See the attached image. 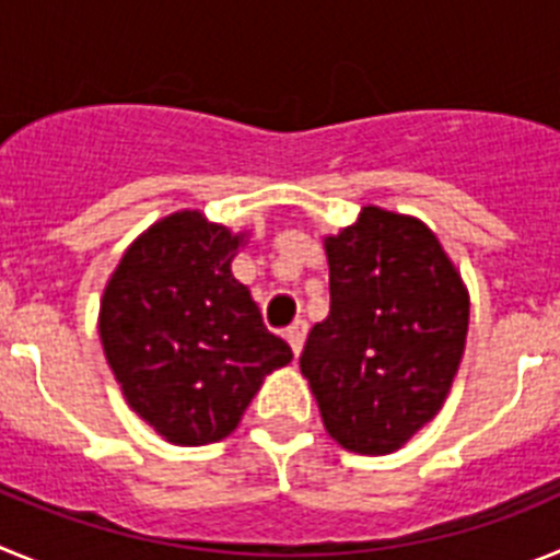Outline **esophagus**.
I'll use <instances>...</instances> for the list:
<instances>
[{
	"mask_svg": "<svg viewBox=\"0 0 560 560\" xmlns=\"http://www.w3.org/2000/svg\"><path fill=\"white\" fill-rule=\"evenodd\" d=\"M305 336H308V325H305V319H296L291 328H285V339H289L291 350H294V355H300V350H303L305 345Z\"/></svg>",
	"mask_w": 560,
	"mask_h": 560,
	"instance_id": "obj_1",
	"label": "esophagus"
}]
</instances>
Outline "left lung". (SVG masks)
Returning <instances> with one entry per match:
<instances>
[{
	"label": "left lung",
	"mask_w": 560,
	"mask_h": 560,
	"mask_svg": "<svg viewBox=\"0 0 560 560\" xmlns=\"http://www.w3.org/2000/svg\"><path fill=\"white\" fill-rule=\"evenodd\" d=\"M325 255L330 314L311 328L300 370L341 448L398 452L452 389L468 291L423 221L381 207L325 237Z\"/></svg>",
	"instance_id": "left-lung-1"
}]
</instances>
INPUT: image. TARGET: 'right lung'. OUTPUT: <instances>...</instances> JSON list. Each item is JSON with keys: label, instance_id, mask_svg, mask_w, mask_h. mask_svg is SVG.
Masks as SVG:
<instances>
[{"label": "right lung", "instance_id": "add662e5", "mask_svg": "<svg viewBox=\"0 0 560 560\" xmlns=\"http://www.w3.org/2000/svg\"><path fill=\"white\" fill-rule=\"evenodd\" d=\"M244 235L199 210L173 212L126 249L101 300V341L128 407L167 443L205 446L235 432L291 348L232 277Z\"/></svg>", "mask_w": 560, "mask_h": 560}]
</instances>
